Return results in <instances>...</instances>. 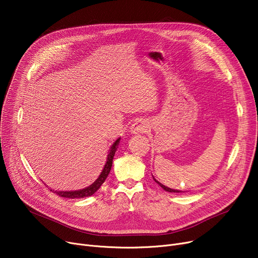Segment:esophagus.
<instances>
[{"instance_id": "obj_1", "label": "esophagus", "mask_w": 258, "mask_h": 258, "mask_svg": "<svg viewBox=\"0 0 258 258\" xmlns=\"http://www.w3.org/2000/svg\"><path fill=\"white\" fill-rule=\"evenodd\" d=\"M148 130V124L145 120H138L135 122L134 124L131 126V132L133 134H138V133H145Z\"/></svg>"}]
</instances>
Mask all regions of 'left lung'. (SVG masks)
<instances>
[{"label":"left lung","instance_id":"8db88e82","mask_svg":"<svg viewBox=\"0 0 258 258\" xmlns=\"http://www.w3.org/2000/svg\"><path fill=\"white\" fill-rule=\"evenodd\" d=\"M154 180H155V182H156V183H158V184H159V185H160L162 188H163L165 191H168V192H182L181 190H175V189H171V188H168V187L164 186L163 184H161L160 182H158V181H157L155 178H154Z\"/></svg>","mask_w":258,"mask_h":258}]
</instances>
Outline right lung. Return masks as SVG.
I'll return each mask as SVG.
<instances>
[{"label": "right lung", "mask_w": 258, "mask_h": 258, "mask_svg": "<svg viewBox=\"0 0 258 258\" xmlns=\"http://www.w3.org/2000/svg\"><path fill=\"white\" fill-rule=\"evenodd\" d=\"M120 141V138L117 139L114 144L112 145L111 150H110V153H108L107 155V159H106V163L100 173V175L98 177V179L95 181L92 185H90L89 187L87 188H84V189H80V190H74V191H57L55 190L53 192L58 195L59 197H62V198H69V199H81V198H86V197H91L92 195H94L95 192H96L98 189L100 188V186L103 184V182L105 181V179L107 178L108 173H110L111 171V168H112V164H113V159H114V156H115V153L117 151V146H118V143ZM50 190L52 191V189H50Z\"/></svg>", "instance_id": "1"}]
</instances>
